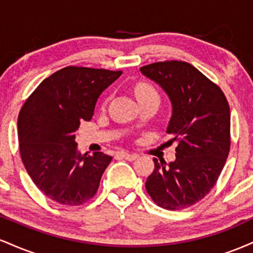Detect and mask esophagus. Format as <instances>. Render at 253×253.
Masks as SVG:
<instances>
[{
  "instance_id": "34e87169",
  "label": "esophagus",
  "mask_w": 253,
  "mask_h": 253,
  "mask_svg": "<svg viewBox=\"0 0 253 253\" xmlns=\"http://www.w3.org/2000/svg\"><path fill=\"white\" fill-rule=\"evenodd\" d=\"M119 157H121V158H124V159H126V161H129V162H132V161H134V159H136L138 158V155H135V153H127V152H120L118 155Z\"/></svg>"
}]
</instances>
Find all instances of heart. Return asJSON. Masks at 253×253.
<instances>
[{"label":"heart","instance_id":"b5f03b06","mask_svg":"<svg viewBox=\"0 0 253 253\" xmlns=\"http://www.w3.org/2000/svg\"><path fill=\"white\" fill-rule=\"evenodd\" d=\"M134 94L138 102H141V101L147 100L150 97H159L156 89L146 82H140L136 84L134 86Z\"/></svg>","mask_w":253,"mask_h":253}]
</instances>
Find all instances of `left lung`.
Segmentation results:
<instances>
[{"label": "left lung", "instance_id": "left-lung-1", "mask_svg": "<svg viewBox=\"0 0 253 253\" xmlns=\"http://www.w3.org/2000/svg\"><path fill=\"white\" fill-rule=\"evenodd\" d=\"M141 74L167 92L172 115L167 133L177 141L176 159L153 158L145 187L159 207L179 211L195 205L215 185L231 146V112L222 90L195 66L168 60L141 66Z\"/></svg>", "mask_w": 253, "mask_h": 253}]
</instances>
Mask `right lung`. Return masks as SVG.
Instances as JSON below:
<instances>
[{"mask_svg":"<svg viewBox=\"0 0 253 253\" xmlns=\"http://www.w3.org/2000/svg\"><path fill=\"white\" fill-rule=\"evenodd\" d=\"M123 71L66 66L45 78L26 100L19 114L22 163L34 184L52 201L80 206L100 185L113 157L81 155L75 133L94 115L98 96Z\"/></svg>","mask_w":253,"mask_h":253,"instance_id":"add662e5","label":"right lung"}]
</instances>
